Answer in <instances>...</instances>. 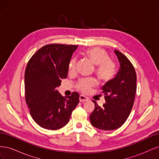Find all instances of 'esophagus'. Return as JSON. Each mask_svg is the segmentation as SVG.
<instances>
[{
  "mask_svg": "<svg viewBox=\"0 0 159 159\" xmlns=\"http://www.w3.org/2000/svg\"><path fill=\"white\" fill-rule=\"evenodd\" d=\"M87 101H88V98L87 97H85V96H84L83 95H80V102H87Z\"/></svg>",
  "mask_w": 159,
  "mask_h": 159,
  "instance_id": "1",
  "label": "esophagus"
}]
</instances>
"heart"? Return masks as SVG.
Returning a JSON list of instances; mask_svg holds the SVG:
<instances>
[{"label": "heart", "instance_id": "heart-1", "mask_svg": "<svg viewBox=\"0 0 159 159\" xmlns=\"http://www.w3.org/2000/svg\"><path fill=\"white\" fill-rule=\"evenodd\" d=\"M82 55L91 63L95 64L94 73L101 82H107L111 80L116 74L117 67L115 62L109 59L107 53L100 48L94 47L85 49ZM76 60L75 58L70 60L68 64V71L73 73L75 70ZM95 85V81L91 78L80 80L76 84L75 88L84 93H87L91 88Z\"/></svg>", "mask_w": 159, "mask_h": 159}]
</instances>
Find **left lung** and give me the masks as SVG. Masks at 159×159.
Instances as JSON below:
<instances>
[{
  "mask_svg": "<svg viewBox=\"0 0 159 159\" xmlns=\"http://www.w3.org/2000/svg\"><path fill=\"white\" fill-rule=\"evenodd\" d=\"M120 63L117 75L102 88L105 103L99 107L95 101V109L89 119L92 125L105 131L121 127L131 113L137 89V74L132 63L118 50H115Z\"/></svg>",
  "mask_w": 159,
  "mask_h": 159,
  "instance_id": "8db88e82",
  "label": "left lung"
}]
</instances>
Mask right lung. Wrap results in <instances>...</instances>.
Returning <instances> with one entry per match:
<instances>
[{
    "instance_id": "obj_1",
    "label": "right lung",
    "mask_w": 159,
    "mask_h": 159,
    "mask_svg": "<svg viewBox=\"0 0 159 159\" xmlns=\"http://www.w3.org/2000/svg\"><path fill=\"white\" fill-rule=\"evenodd\" d=\"M77 45L50 44L38 50L28 61L25 74V100L38 125L57 130L69 122L79 103L78 93L63 97L57 91L68 75V64Z\"/></svg>"
}]
</instances>
